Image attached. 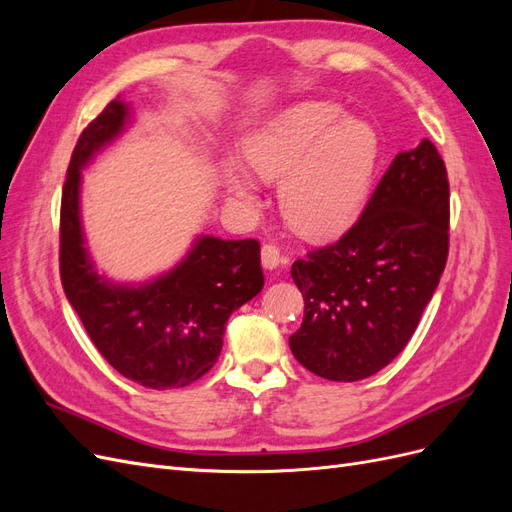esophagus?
I'll list each match as a JSON object with an SVG mask.
<instances>
[{
	"mask_svg": "<svg viewBox=\"0 0 512 512\" xmlns=\"http://www.w3.org/2000/svg\"><path fill=\"white\" fill-rule=\"evenodd\" d=\"M260 260H262V267L269 269V271L277 269L284 262V258L280 254V247H277L275 243H265V245H262Z\"/></svg>",
	"mask_w": 512,
	"mask_h": 512,
	"instance_id": "34e87169",
	"label": "esophagus"
}]
</instances>
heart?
<instances>
[{
	"mask_svg": "<svg viewBox=\"0 0 512 512\" xmlns=\"http://www.w3.org/2000/svg\"><path fill=\"white\" fill-rule=\"evenodd\" d=\"M378 132L333 102H301L271 117L245 141V160L265 181H282L288 224L312 239L342 235L359 215L378 162ZM226 190L256 203V181L239 160H224Z\"/></svg>",
	"mask_w": 512,
	"mask_h": 512,
	"instance_id": "1",
	"label": "heart"
}]
</instances>
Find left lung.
Segmentation results:
<instances>
[{
    "label": "left lung",
    "mask_w": 512,
    "mask_h": 512,
    "mask_svg": "<svg viewBox=\"0 0 512 512\" xmlns=\"http://www.w3.org/2000/svg\"><path fill=\"white\" fill-rule=\"evenodd\" d=\"M448 177L431 141L397 153L346 235L292 265L305 301L290 350L312 374L356 382L406 348L448 256Z\"/></svg>",
    "instance_id": "1"
}]
</instances>
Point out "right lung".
I'll return each instance as SVG.
<instances>
[{
	"instance_id": "1",
	"label": "right lung",
	"mask_w": 512,
	"mask_h": 512,
	"mask_svg": "<svg viewBox=\"0 0 512 512\" xmlns=\"http://www.w3.org/2000/svg\"><path fill=\"white\" fill-rule=\"evenodd\" d=\"M130 108L108 102L72 151L61 194L59 273L91 342L121 376L147 389H181L222 352L230 314L265 286L256 239L198 237L175 269L141 286L113 284L89 258L81 222V170L126 128Z\"/></svg>"
}]
</instances>
